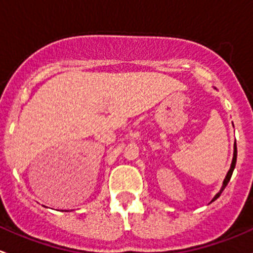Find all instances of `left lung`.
Returning a JSON list of instances; mask_svg holds the SVG:
<instances>
[{
    "mask_svg": "<svg viewBox=\"0 0 253 253\" xmlns=\"http://www.w3.org/2000/svg\"><path fill=\"white\" fill-rule=\"evenodd\" d=\"M236 156H238V148H236V144L234 145V157H233V162H231V167H230V169H229V171H228V174H226V176H225V179H224V181H223V186H222V189H220V191L218 192L217 195H215L214 196V199L212 200V201H214V200H217L218 197L220 196V194H222L223 192V190L225 189V186L226 185H228V183H229V180H230V178H231V175H233V171H234V168H235V165H236Z\"/></svg>",
    "mask_w": 253,
    "mask_h": 253,
    "instance_id": "obj_1",
    "label": "left lung"
}]
</instances>
